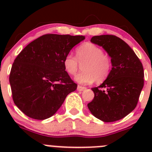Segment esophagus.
I'll return each mask as SVG.
<instances>
[{"label": "esophagus", "mask_w": 152, "mask_h": 152, "mask_svg": "<svg viewBox=\"0 0 152 152\" xmlns=\"http://www.w3.org/2000/svg\"><path fill=\"white\" fill-rule=\"evenodd\" d=\"M85 89L86 87H82V86H80V85H78L77 87V90H79V91H83V90H85Z\"/></svg>", "instance_id": "esophagus-1"}]
</instances>
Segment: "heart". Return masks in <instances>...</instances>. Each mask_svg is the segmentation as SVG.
Segmentation results:
<instances>
[{
    "label": "heart",
    "mask_w": 152,
    "mask_h": 152,
    "mask_svg": "<svg viewBox=\"0 0 152 152\" xmlns=\"http://www.w3.org/2000/svg\"><path fill=\"white\" fill-rule=\"evenodd\" d=\"M82 65L84 71L78 74L75 79L79 84L87 85L96 81L104 82L111 73L113 62L103 49L90 42L83 44L76 49V56L68 53L63 59L64 69L70 76L76 74Z\"/></svg>",
    "instance_id": "b5f03b06"
}]
</instances>
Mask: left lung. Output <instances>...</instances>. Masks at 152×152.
<instances>
[{
    "label": "left lung",
    "mask_w": 152,
    "mask_h": 152,
    "mask_svg": "<svg viewBox=\"0 0 152 152\" xmlns=\"http://www.w3.org/2000/svg\"><path fill=\"white\" fill-rule=\"evenodd\" d=\"M90 41L104 48L111 57L113 67L104 82L92 88L94 99L87 107L99 120L116 121L137 106L144 85L143 67L132 49L118 37L94 36Z\"/></svg>",
    "instance_id": "obj_1"
}]
</instances>
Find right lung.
<instances>
[{"label":"right lung","instance_id":"add662e5","mask_svg":"<svg viewBox=\"0 0 152 152\" xmlns=\"http://www.w3.org/2000/svg\"><path fill=\"white\" fill-rule=\"evenodd\" d=\"M84 36L47 34L28 44L15 59L10 74L12 99L29 118H48L77 85L63 66L70 50Z\"/></svg>","mask_w":152,"mask_h":152}]
</instances>
